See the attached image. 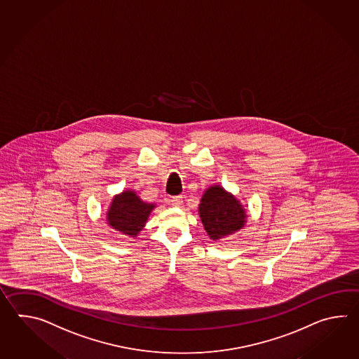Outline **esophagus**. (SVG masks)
Listing matches in <instances>:
<instances>
[{
  "mask_svg": "<svg viewBox=\"0 0 359 359\" xmlns=\"http://www.w3.org/2000/svg\"><path fill=\"white\" fill-rule=\"evenodd\" d=\"M182 196H176V198H170V205L175 206V208H180V206H182Z\"/></svg>",
  "mask_w": 359,
  "mask_h": 359,
  "instance_id": "obj_1",
  "label": "esophagus"
}]
</instances>
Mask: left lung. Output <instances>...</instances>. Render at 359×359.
I'll return each instance as SVG.
<instances>
[{"mask_svg": "<svg viewBox=\"0 0 359 359\" xmlns=\"http://www.w3.org/2000/svg\"><path fill=\"white\" fill-rule=\"evenodd\" d=\"M198 215L210 240L218 241L244 229L248 214L240 200L221 184L208 187L198 204Z\"/></svg>", "mask_w": 359, "mask_h": 359, "instance_id": "obj_1", "label": "left lung"}]
</instances>
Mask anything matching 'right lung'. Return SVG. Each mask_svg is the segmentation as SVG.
I'll list each match as a JSON object with an SVG mask.
<instances>
[{"label": "right lung", "instance_id": "right-lung-1", "mask_svg": "<svg viewBox=\"0 0 359 359\" xmlns=\"http://www.w3.org/2000/svg\"><path fill=\"white\" fill-rule=\"evenodd\" d=\"M155 208V204L146 203L140 198L136 191L124 190L114 195L107 208V224L122 235L137 237Z\"/></svg>", "mask_w": 359, "mask_h": 359}]
</instances>
